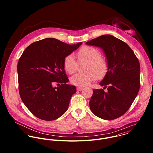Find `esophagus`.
Returning <instances> with one entry per match:
<instances>
[{
  "mask_svg": "<svg viewBox=\"0 0 153 153\" xmlns=\"http://www.w3.org/2000/svg\"><path fill=\"white\" fill-rule=\"evenodd\" d=\"M76 89H77L78 91H81V90H82V89H83V87H78L76 88Z\"/></svg>",
  "mask_w": 153,
  "mask_h": 153,
  "instance_id": "34e87169",
  "label": "esophagus"
}]
</instances>
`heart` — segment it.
<instances>
[{
	"label": "heart",
	"mask_w": 153,
	"mask_h": 153,
	"mask_svg": "<svg viewBox=\"0 0 153 153\" xmlns=\"http://www.w3.org/2000/svg\"><path fill=\"white\" fill-rule=\"evenodd\" d=\"M77 56L80 62H88L85 73H78L73 75L71 82L78 87H84L91 84L99 78H103L108 71V62L102 58L101 52L97 48L85 46L77 52ZM64 66L66 71L72 74L76 72L78 68V62L73 53L66 55L64 60Z\"/></svg>",
	"instance_id": "1"
}]
</instances>
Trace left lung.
<instances>
[{"label": "left lung", "instance_id": "left-lung-1", "mask_svg": "<svg viewBox=\"0 0 153 153\" xmlns=\"http://www.w3.org/2000/svg\"><path fill=\"white\" fill-rule=\"evenodd\" d=\"M86 44L101 47L106 55L108 71L100 85L93 89L90 109L96 116L112 120L124 115L130 108L140 87V66L130 47L110 35H104Z\"/></svg>", "mask_w": 153, "mask_h": 153}]
</instances>
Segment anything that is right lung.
Listing matches in <instances>:
<instances>
[{"instance_id":"add662e5","label":"right lung","mask_w":153,"mask_h":153,"mask_svg":"<svg viewBox=\"0 0 153 153\" xmlns=\"http://www.w3.org/2000/svg\"><path fill=\"white\" fill-rule=\"evenodd\" d=\"M82 42L69 45L54 38H46L29 45L18 64L19 92L23 102L35 117L55 120L68 108L76 88L69 81L64 66L66 55ZM58 83L59 87L52 85Z\"/></svg>"}]
</instances>
